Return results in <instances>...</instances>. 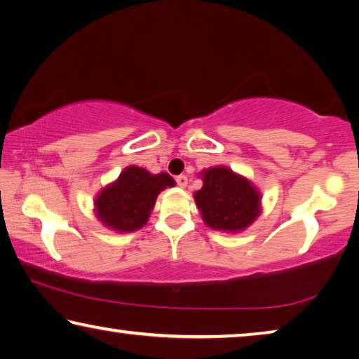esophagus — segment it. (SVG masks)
I'll return each mask as SVG.
<instances>
[{
  "label": "esophagus",
  "mask_w": 359,
  "mask_h": 359,
  "mask_svg": "<svg viewBox=\"0 0 359 359\" xmlns=\"http://www.w3.org/2000/svg\"><path fill=\"white\" fill-rule=\"evenodd\" d=\"M175 182H177L179 187L184 189V187H187V184H189V177H187L185 174H182V175H177V177H175Z\"/></svg>",
  "instance_id": "1"
}]
</instances>
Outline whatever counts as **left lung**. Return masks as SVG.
<instances>
[{
	"label": "left lung",
	"mask_w": 359,
	"mask_h": 359,
	"mask_svg": "<svg viewBox=\"0 0 359 359\" xmlns=\"http://www.w3.org/2000/svg\"><path fill=\"white\" fill-rule=\"evenodd\" d=\"M203 220L215 230L240 231L260 212V195L241 175L219 166L204 170L203 189L195 193Z\"/></svg>",
	"instance_id": "8db88e82"
}]
</instances>
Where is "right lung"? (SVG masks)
Here are the masks:
<instances>
[{
  "mask_svg": "<svg viewBox=\"0 0 359 359\" xmlns=\"http://www.w3.org/2000/svg\"><path fill=\"white\" fill-rule=\"evenodd\" d=\"M175 184L169 174L158 175L129 166L119 174L115 184L108 185L95 198V210L102 224L116 231H133L144 226L156 196Z\"/></svg>",
  "mask_w": 359,
  "mask_h": 359,
  "instance_id": "1",
  "label": "right lung"
}]
</instances>
